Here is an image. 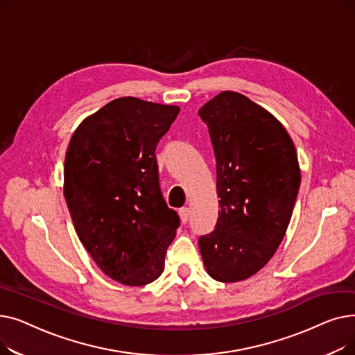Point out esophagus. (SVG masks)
<instances>
[{
    "label": "esophagus",
    "mask_w": 355,
    "mask_h": 355,
    "mask_svg": "<svg viewBox=\"0 0 355 355\" xmlns=\"http://www.w3.org/2000/svg\"><path fill=\"white\" fill-rule=\"evenodd\" d=\"M180 218L182 223H187L190 218V209L189 207H182L180 209Z\"/></svg>",
    "instance_id": "esophagus-1"
}]
</instances>
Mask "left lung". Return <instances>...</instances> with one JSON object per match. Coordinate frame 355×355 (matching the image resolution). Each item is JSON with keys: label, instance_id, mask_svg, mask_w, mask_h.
Segmentation results:
<instances>
[{"label": "left lung", "instance_id": "1", "mask_svg": "<svg viewBox=\"0 0 355 355\" xmlns=\"http://www.w3.org/2000/svg\"><path fill=\"white\" fill-rule=\"evenodd\" d=\"M209 126L220 211L198 246L207 273L239 282L262 269L281 245L301 185L295 145L272 114L237 92L198 110Z\"/></svg>", "mask_w": 355, "mask_h": 355}]
</instances>
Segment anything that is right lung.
Segmentation results:
<instances>
[{"label": "right lung", "instance_id": "right-lung-1", "mask_svg": "<svg viewBox=\"0 0 355 355\" xmlns=\"http://www.w3.org/2000/svg\"><path fill=\"white\" fill-rule=\"evenodd\" d=\"M180 112L126 96L74 130L64 159V198L99 269L128 286L154 282L180 226L162 198L155 148Z\"/></svg>", "mask_w": 355, "mask_h": 355}]
</instances>
